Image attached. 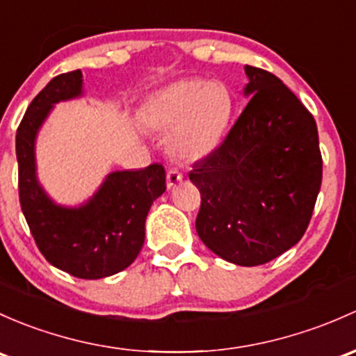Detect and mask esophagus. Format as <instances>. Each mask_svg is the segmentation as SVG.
<instances>
[{
  "label": "esophagus",
  "mask_w": 356,
  "mask_h": 356,
  "mask_svg": "<svg viewBox=\"0 0 356 356\" xmlns=\"http://www.w3.org/2000/svg\"><path fill=\"white\" fill-rule=\"evenodd\" d=\"M182 181V174L177 170V168H170L167 172V188H174L177 182Z\"/></svg>",
  "instance_id": "obj_1"
}]
</instances>
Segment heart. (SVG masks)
<instances>
[{"label": "heart", "mask_w": 356, "mask_h": 356, "mask_svg": "<svg viewBox=\"0 0 356 356\" xmlns=\"http://www.w3.org/2000/svg\"><path fill=\"white\" fill-rule=\"evenodd\" d=\"M234 112V97L220 81L182 80L156 90L141 109L148 129L170 131L168 148L177 159L209 155L225 134Z\"/></svg>", "instance_id": "b5f03b06"}]
</instances>
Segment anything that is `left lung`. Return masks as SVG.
Segmentation results:
<instances>
[{
	"label": "left lung",
	"instance_id": "8db88e82",
	"mask_svg": "<svg viewBox=\"0 0 356 356\" xmlns=\"http://www.w3.org/2000/svg\"><path fill=\"white\" fill-rule=\"evenodd\" d=\"M245 109L222 145L194 163L196 232L237 266H259L297 244L323 181L312 114L269 71L245 66Z\"/></svg>",
	"mask_w": 356,
	"mask_h": 356
}]
</instances>
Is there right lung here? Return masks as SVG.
Segmentation results:
<instances>
[{
	"mask_svg": "<svg viewBox=\"0 0 356 356\" xmlns=\"http://www.w3.org/2000/svg\"><path fill=\"white\" fill-rule=\"evenodd\" d=\"M83 95L80 70L63 73L32 100L17 129L18 194L22 211L42 256L76 278L100 280L122 271L140 254L153 201L165 193V170L111 172L80 207L52 201L37 179L35 140L56 104Z\"/></svg>",
	"mask_w": 356,
	"mask_h": 356,
	"instance_id": "add662e5",
	"label": "right lung"
}]
</instances>
